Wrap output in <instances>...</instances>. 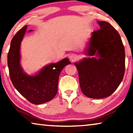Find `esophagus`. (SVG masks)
Listing matches in <instances>:
<instances>
[{
	"mask_svg": "<svg viewBox=\"0 0 133 133\" xmlns=\"http://www.w3.org/2000/svg\"><path fill=\"white\" fill-rule=\"evenodd\" d=\"M70 59L71 62H75V60L77 59V56L75 55H71L70 57Z\"/></svg>",
	"mask_w": 133,
	"mask_h": 133,
	"instance_id": "obj_1",
	"label": "esophagus"
}]
</instances>
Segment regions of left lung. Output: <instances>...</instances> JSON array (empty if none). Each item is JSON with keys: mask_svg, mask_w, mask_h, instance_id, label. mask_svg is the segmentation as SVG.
Returning a JSON list of instances; mask_svg holds the SVG:
<instances>
[{"mask_svg": "<svg viewBox=\"0 0 133 133\" xmlns=\"http://www.w3.org/2000/svg\"><path fill=\"white\" fill-rule=\"evenodd\" d=\"M97 22L100 29L92 33L87 55L99 58H85L75 63L82 91L92 98L111 96L125 71V50L120 35L108 22Z\"/></svg>", "mask_w": 133, "mask_h": 133, "instance_id": "1", "label": "left lung"}]
</instances>
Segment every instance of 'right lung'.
Masks as SVG:
<instances>
[{
    "label": "right lung",
    "mask_w": 133,
    "mask_h": 133,
    "mask_svg": "<svg viewBox=\"0 0 133 133\" xmlns=\"http://www.w3.org/2000/svg\"><path fill=\"white\" fill-rule=\"evenodd\" d=\"M24 26L16 33L11 41L8 54V65L11 81L16 89L29 102L40 104L48 102L57 93L58 77L62 69L71 63L64 58L44 67L37 75L28 76L20 65V45L26 31ZM31 31V30L29 31Z\"/></svg>",
    "instance_id": "obj_1"
}]
</instances>
